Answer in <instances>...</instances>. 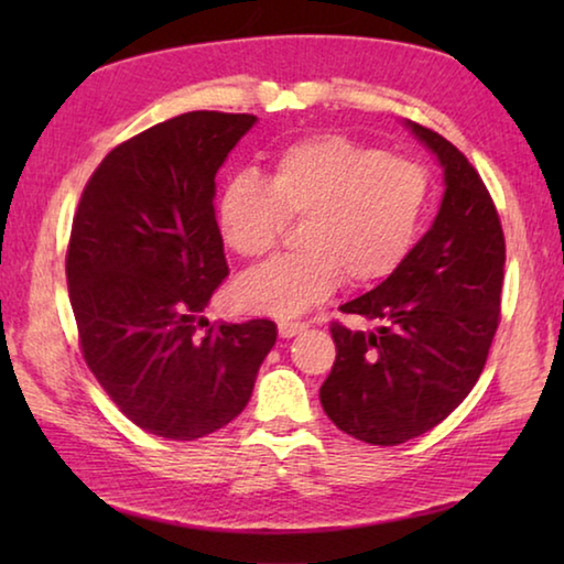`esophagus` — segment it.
<instances>
[{"mask_svg": "<svg viewBox=\"0 0 564 564\" xmlns=\"http://www.w3.org/2000/svg\"><path fill=\"white\" fill-rule=\"evenodd\" d=\"M305 328V323H299V321H281L279 323V333H281V338H293V336H299V333H303Z\"/></svg>", "mask_w": 564, "mask_h": 564, "instance_id": "obj_1", "label": "esophagus"}]
</instances>
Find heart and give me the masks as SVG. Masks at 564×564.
I'll use <instances>...</instances> for the list:
<instances>
[{"instance_id":"1","label":"heart","mask_w":564,"mask_h":564,"mask_svg":"<svg viewBox=\"0 0 564 564\" xmlns=\"http://www.w3.org/2000/svg\"><path fill=\"white\" fill-rule=\"evenodd\" d=\"M427 206V174L343 133H321L279 151L263 181L236 176L216 204L224 243L243 259L269 256L285 221H301V253L234 285L236 308L295 318L346 279L352 289L395 273Z\"/></svg>"}]
</instances>
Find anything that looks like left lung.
<instances>
[{"label":"left lung","mask_w":564,"mask_h":564,"mask_svg":"<svg viewBox=\"0 0 564 564\" xmlns=\"http://www.w3.org/2000/svg\"><path fill=\"white\" fill-rule=\"evenodd\" d=\"M405 129L443 169V202L395 273L340 305L373 323H333L336 362L321 405L343 433L400 445L445 420L480 378L500 321L505 238L482 178L441 133Z\"/></svg>","instance_id":"obj_1"}]
</instances>
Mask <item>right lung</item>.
I'll return each mask as SVG.
<instances>
[{"instance_id":"1","label":"right lung","mask_w":564,"mask_h":564,"mask_svg":"<svg viewBox=\"0 0 564 564\" xmlns=\"http://www.w3.org/2000/svg\"><path fill=\"white\" fill-rule=\"evenodd\" d=\"M256 121L188 111L156 123L107 154L76 208L66 285L84 360L159 437L196 441L231 423L279 336L273 321L202 316L228 275L216 174Z\"/></svg>"}]
</instances>
